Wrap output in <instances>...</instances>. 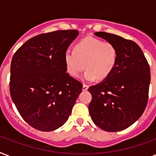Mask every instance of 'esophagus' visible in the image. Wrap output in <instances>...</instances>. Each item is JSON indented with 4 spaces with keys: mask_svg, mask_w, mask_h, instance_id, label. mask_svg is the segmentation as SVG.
Wrapping results in <instances>:
<instances>
[{
    "mask_svg": "<svg viewBox=\"0 0 156 156\" xmlns=\"http://www.w3.org/2000/svg\"><path fill=\"white\" fill-rule=\"evenodd\" d=\"M88 89V86L86 84H83V90H87Z\"/></svg>",
    "mask_w": 156,
    "mask_h": 156,
    "instance_id": "1",
    "label": "esophagus"
}]
</instances>
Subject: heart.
Here are the masks:
<instances>
[{"label":"heart","mask_w":156,"mask_h":156,"mask_svg":"<svg viewBox=\"0 0 156 156\" xmlns=\"http://www.w3.org/2000/svg\"><path fill=\"white\" fill-rule=\"evenodd\" d=\"M65 63L68 73L78 77L87 69L83 75L86 81L104 80L111 75L118 60L116 46L93 37H86L76 44L74 50L65 52Z\"/></svg>","instance_id":"obj_1"}]
</instances>
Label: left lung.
Instances as JSON below:
<instances>
[{
  "mask_svg": "<svg viewBox=\"0 0 156 156\" xmlns=\"http://www.w3.org/2000/svg\"><path fill=\"white\" fill-rule=\"evenodd\" d=\"M95 35L116 46L118 60L108 78L88 89L92 95L89 112L93 122L104 130H123L143 115L147 107L150 66L135 42L104 31Z\"/></svg>",
  "mask_w": 156,
  "mask_h": 156,
  "instance_id": "1",
  "label": "left lung"
}]
</instances>
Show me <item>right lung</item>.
I'll return each instance as SVG.
<instances>
[{"label": "right lung", "instance_id": "add662e5", "mask_svg": "<svg viewBox=\"0 0 156 156\" xmlns=\"http://www.w3.org/2000/svg\"><path fill=\"white\" fill-rule=\"evenodd\" d=\"M77 30H56L31 38L14 53L9 90L24 121L41 131L66 123L83 84L66 73L65 52Z\"/></svg>", "mask_w": 156, "mask_h": 156}]
</instances>
